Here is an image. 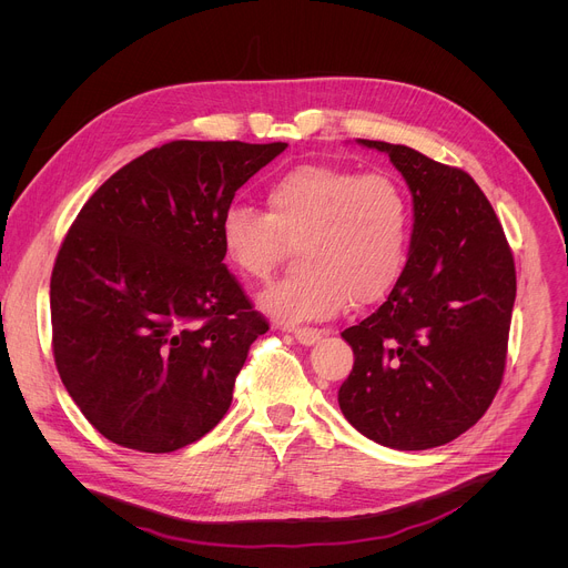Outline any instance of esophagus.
Returning a JSON list of instances; mask_svg holds the SVG:
<instances>
[{
  "mask_svg": "<svg viewBox=\"0 0 568 568\" xmlns=\"http://www.w3.org/2000/svg\"><path fill=\"white\" fill-rule=\"evenodd\" d=\"M292 335L303 346H312V344H316L321 339V331H316V328H294Z\"/></svg>",
  "mask_w": 568,
  "mask_h": 568,
  "instance_id": "1",
  "label": "esophagus"
}]
</instances>
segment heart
Masks as SVG:
<instances>
[{
  "instance_id": "obj_1",
  "label": "heart",
  "mask_w": 568,
  "mask_h": 568,
  "mask_svg": "<svg viewBox=\"0 0 568 568\" xmlns=\"http://www.w3.org/2000/svg\"><path fill=\"white\" fill-rule=\"evenodd\" d=\"M407 189L390 173L301 164L267 189V213L233 204L220 220L226 263L247 283L267 281L296 247L301 272L258 298L281 323L318 321L384 298L409 245Z\"/></svg>"
}]
</instances>
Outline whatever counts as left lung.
I'll list each match as a JSON object with an SVG mask.
<instances>
[{
    "label": "left lung",
    "mask_w": 568,
    "mask_h": 568,
    "mask_svg": "<svg viewBox=\"0 0 568 568\" xmlns=\"http://www.w3.org/2000/svg\"><path fill=\"white\" fill-rule=\"evenodd\" d=\"M414 195L407 265L386 301L342 337L355 364L339 388L346 420L404 452L445 445L488 412L506 371L517 294L501 222L460 169L386 141Z\"/></svg>",
    "instance_id": "left-lung-1"
}]
</instances>
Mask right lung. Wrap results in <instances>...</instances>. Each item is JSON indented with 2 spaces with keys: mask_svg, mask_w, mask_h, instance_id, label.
I'll return each mask as SVG.
<instances>
[{
  "mask_svg": "<svg viewBox=\"0 0 568 568\" xmlns=\"http://www.w3.org/2000/svg\"><path fill=\"white\" fill-rule=\"evenodd\" d=\"M285 148L171 141L75 215L51 274V346L64 388L108 440L166 454L229 412L270 323L222 263L220 220Z\"/></svg>",
  "mask_w": 568,
  "mask_h": 568,
  "instance_id": "1",
  "label": "right lung"
}]
</instances>
